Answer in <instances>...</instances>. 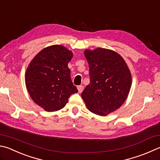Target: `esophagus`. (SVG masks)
Masks as SVG:
<instances>
[{
	"label": "esophagus",
	"instance_id": "obj_1",
	"mask_svg": "<svg viewBox=\"0 0 160 160\" xmlns=\"http://www.w3.org/2000/svg\"><path fill=\"white\" fill-rule=\"evenodd\" d=\"M78 92H80V93L82 92L83 91V86H82V85L78 86Z\"/></svg>",
	"mask_w": 160,
	"mask_h": 160
}]
</instances>
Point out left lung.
<instances>
[{
    "mask_svg": "<svg viewBox=\"0 0 160 160\" xmlns=\"http://www.w3.org/2000/svg\"><path fill=\"white\" fill-rule=\"evenodd\" d=\"M84 54L90 82L81 96L89 111L106 116L126 101L132 85L131 72L123 58L111 50L98 48Z\"/></svg>",
    "mask_w": 160,
    "mask_h": 160,
    "instance_id": "8db88e82",
    "label": "left lung"
}]
</instances>
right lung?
<instances>
[{"mask_svg":"<svg viewBox=\"0 0 160 160\" xmlns=\"http://www.w3.org/2000/svg\"><path fill=\"white\" fill-rule=\"evenodd\" d=\"M72 52L54 45L36 54L26 71L27 91L35 103L48 112L63 108L72 94L78 92L71 79L68 63Z\"/></svg>","mask_w":160,"mask_h":160,"instance_id":"add662e5","label":"right lung"}]
</instances>
